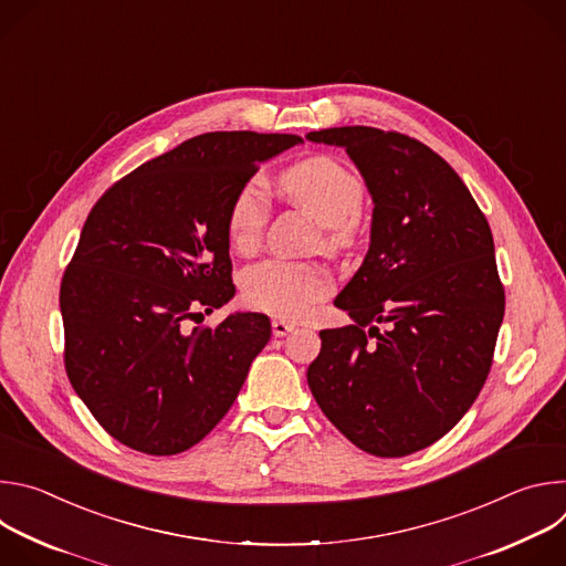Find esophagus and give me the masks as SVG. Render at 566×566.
<instances>
[{"instance_id": "obj_1", "label": "esophagus", "mask_w": 566, "mask_h": 566, "mask_svg": "<svg viewBox=\"0 0 566 566\" xmlns=\"http://www.w3.org/2000/svg\"><path fill=\"white\" fill-rule=\"evenodd\" d=\"M293 329H295L293 322H289V319H282V317H275V319H273V334H275L277 338H284V336H289Z\"/></svg>"}]
</instances>
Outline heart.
Returning a JSON list of instances; mask_svg holds the SVG:
<instances>
[{"label":"heart","instance_id":"b5f03b06","mask_svg":"<svg viewBox=\"0 0 566 566\" xmlns=\"http://www.w3.org/2000/svg\"><path fill=\"white\" fill-rule=\"evenodd\" d=\"M282 195L306 210L325 228V247L347 249L358 234V210L363 203L360 179L338 158L313 156L291 166L280 177ZM269 208L258 181L239 188L228 210V239L237 253L258 249ZM329 277L315 264L269 260L244 275L249 304L277 317H300L329 293Z\"/></svg>","mask_w":566,"mask_h":566}]
</instances>
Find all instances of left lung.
<instances>
[{
    "label": "left lung",
    "mask_w": 566,
    "mask_h": 566,
    "mask_svg": "<svg viewBox=\"0 0 566 566\" xmlns=\"http://www.w3.org/2000/svg\"><path fill=\"white\" fill-rule=\"evenodd\" d=\"M347 151L371 195L369 251L306 369L325 417L360 450L406 457L450 432L493 365L504 289L491 226L428 145L376 127L308 132Z\"/></svg>",
    "instance_id": "left-lung-1"
}]
</instances>
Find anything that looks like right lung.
Wrapping results in <instances>:
<instances>
[{
	"instance_id": "obj_1",
	"label": "right lung",
	"mask_w": 566,
	"mask_h": 566,
	"mask_svg": "<svg viewBox=\"0 0 566 566\" xmlns=\"http://www.w3.org/2000/svg\"><path fill=\"white\" fill-rule=\"evenodd\" d=\"M293 134L210 132L114 184L92 208L60 286L66 376L132 450L168 457L230 410L271 340L264 313L188 329L234 295L228 210Z\"/></svg>"
}]
</instances>
